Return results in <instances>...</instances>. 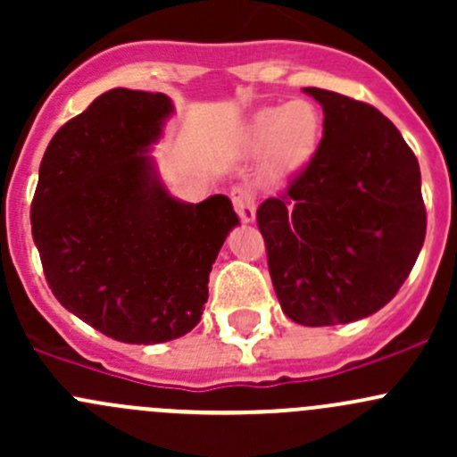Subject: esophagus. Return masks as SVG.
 <instances>
[{"mask_svg":"<svg viewBox=\"0 0 457 457\" xmlns=\"http://www.w3.org/2000/svg\"><path fill=\"white\" fill-rule=\"evenodd\" d=\"M229 199L234 203V210L237 214L241 216L243 223H252L256 216V196L250 187H243V186H234L229 190Z\"/></svg>","mask_w":457,"mask_h":457,"instance_id":"obj_1","label":"esophagus"}]
</instances>
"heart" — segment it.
<instances>
[{"mask_svg":"<svg viewBox=\"0 0 457 457\" xmlns=\"http://www.w3.org/2000/svg\"><path fill=\"white\" fill-rule=\"evenodd\" d=\"M320 112L310 101L265 108L252 119L247 143L254 152L271 150L270 174L283 179L301 170L316 152L320 139Z\"/></svg>","mask_w":457,"mask_h":457,"instance_id":"b5f03b06","label":"heart"}]
</instances>
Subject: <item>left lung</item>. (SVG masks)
<instances>
[{
    "instance_id": "8db88e82",
    "label": "left lung",
    "mask_w": 457,
    "mask_h": 457,
    "mask_svg": "<svg viewBox=\"0 0 457 457\" xmlns=\"http://www.w3.org/2000/svg\"><path fill=\"white\" fill-rule=\"evenodd\" d=\"M322 139L256 223L285 316L322 327L376 314L398 294L427 234L420 165L373 105L305 87Z\"/></svg>"
}]
</instances>
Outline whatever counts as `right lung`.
<instances>
[{
	"instance_id": "obj_1",
	"label": "right lung",
	"mask_w": 457,
	"mask_h": 457,
	"mask_svg": "<svg viewBox=\"0 0 457 457\" xmlns=\"http://www.w3.org/2000/svg\"><path fill=\"white\" fill-rule=\"evenodd\" d=\"M172 101L114 87L46 147L30 205L32 238L54 298L108 338L174 340L199 325L212 262L238 216L232 201H177L147 145Z\"/></svg>"
}]
</instances>
